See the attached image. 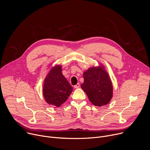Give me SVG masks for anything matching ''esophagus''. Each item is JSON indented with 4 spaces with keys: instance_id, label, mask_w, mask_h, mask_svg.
<instances>
[{
    "instance_id": "34e87169",
    "label": "esophagus",
    "mask_w": 150,
    "mask_h": 150,
    "mask_svg": "<svg viewBox=\"0 0 150 150\" xmlns=\"http://www.w3.org/2000/svg\"><path fill=\"white\" fill-rule=\"evenodd\" d=\"M79 86H80V83H78L76 85H75L74 86V88H78Z\"/></svg>"
}]
</instances>
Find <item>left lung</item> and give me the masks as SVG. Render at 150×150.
Wrapping results in <instances>:
<instances>
[{"instance_id": "8db88e82", "label": "left lung", "mask_w": 150, "mask_h": 150, "mask_svg": "<svg viewBox=\"0 0 150 150\" xmlns=\"http://www.w3.org/2000/svg\"><path fill=\"white\" fill-rule=\"evenodd\" d=\"M81 88L89 100L95 106L107 105L112 96V85L107 73L103 67L91 68L86 71Z\"/></svg>"}]
</instances>
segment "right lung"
Masks as SVG:
<instances>
[{
    "instance_id": "1",
    "label": "right lung",
    "mask_w": 150,
    "mask_h": 150,
    "mask_svg": "<svg viewBox=\"0 0 150 150\" xmlns=\"http://www.w3.org/2000/svg\"><path fill=\"white\" fill-rule=\"evenodd\" d=\"M73 88L62 75L61 66H56L46 77L43 94L47 104L60 107L71 95Z\"/></svg>"
}]
</instances>
